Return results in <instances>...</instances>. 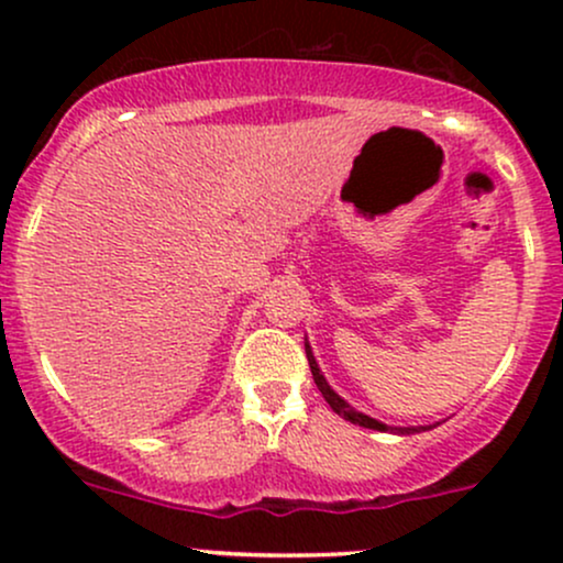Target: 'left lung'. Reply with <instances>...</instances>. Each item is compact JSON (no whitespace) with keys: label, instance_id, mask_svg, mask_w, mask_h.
<instances>
[{"label":"left lung","instance_id":"left-lung-1","mask_svg":"<svg viewBox=\"0 0 563 563\" xmlns=\"http://www.w3.org/2000/svg\"><path fill=\"white\" fill-rule=\"evenodd\" d=\"M303 349H307L309 371H312V378H314V384H318L320 394H322V397H325V402L331 405V410H333V412H339V416L344 418V421H349V423H357V426H363V429H373V431H391V434H416V431L434 429V426H386V423L376 421V418L365 416V412L354 410L352 405L344 402V399H341L339 394H335V391L331 389V386H328L325 376H322V373H320L318 360H314V354H312V346H309L307 341H303Z\"/></svg>","mask_w":563,"mask_h":563}]
</instances>
